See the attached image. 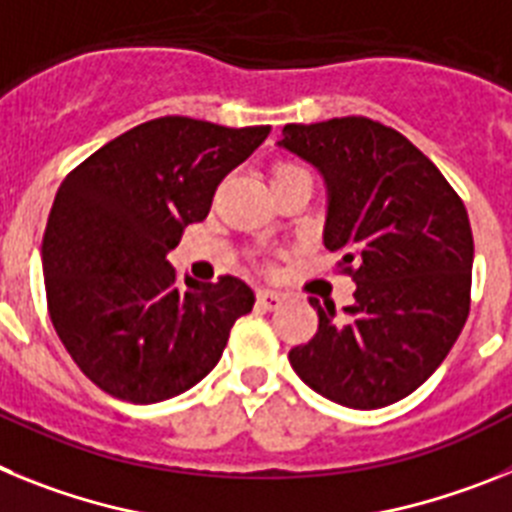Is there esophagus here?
Returning <instances> with one entry per match:
<instances>
[{
    "instance_id": "1",
    "label": "esophagus",
    "mask_w": 512,
    "mask_h": 512,
    "mask_svg": "<svg viewBox=\"0 0 512 512\" xmlns=\"http://www.w3.org/2000/svg\"><path fill=\"white\" fill-rule=\"evenodd\" d=\"M257 304L265 311H273L283 304V296L275 291H257Z\"/></svg>"
}]
</instances>
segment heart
Segmentation results:
<instances>
[{
    "label": "heart",
    "mask_w": 512,
    "mask_h": 512,
    "mask_svg": "<svg viewBox=\"0 0 512 512\" xmlns=\"http://www.w3.org/2000/svg\"><path fill=\"white\" fill-rule=\"evenodd\" d=\"M304 170V167H299V164H293V162H278L273 167V175L270 177H281V175H288V172H299Z\"/></svg>",
    "instance_id": "b5f03b06"
}]
</instances>
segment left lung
<instances>
[{"label":"left lung","mask_w":512,"mask_h":512,"mask_svg":"<svg viewBox=\"0 0 512 512\" xmlns=\"http://www.w3.org/2000/svg\"><path fill=\"white\" fill-rule=\"evenodd\" d=\"M281 146L327 180L324 247L355 281L345 319L309 299L317 332L288 361L317 394L353 410L399 402L433 376L469 317L464 201L410 139L363 115L288 123Z\"/></svg>","instance_id":"obj_1"}]
</instances>
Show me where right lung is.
<instances>
[{
	"mask_svg": "<svg viewBox=\"0 0 512 512\" xmlns=\"http://www.w3.org/2000/svg\"><path fill=\"white\" fill-rule=\"evenodd\" d=\"M270 126L154 118L97 149L61 182L43 275L51 322L79 371L123 402L188 391L219 363L255 293L234 275L198 283L167 262L185 226Z\"/></svg>",
	"mask_w": 512,
	"mask_h": 512,
	"instance_id": "right-lung-1",
	"label": "right lung"
}]
</instances>
